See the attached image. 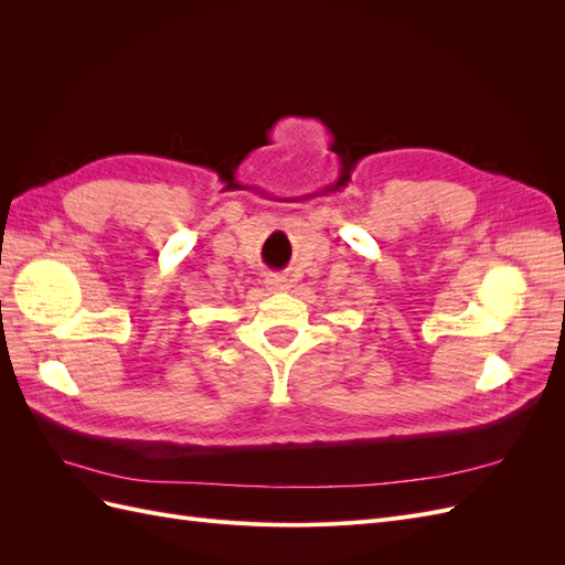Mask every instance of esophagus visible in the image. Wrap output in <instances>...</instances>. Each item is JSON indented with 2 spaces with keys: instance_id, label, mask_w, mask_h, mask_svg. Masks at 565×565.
Wrapping results in <instances>:
<instances>
[{
  "instance_id": "obj_1",
  "label": "esophagus",
  "mask_w": 565,
  "mask_h": 565,
  "mask_svg": "<svg viewBox=\"0 0 565 565\" xmlns=\"http://www.w3.org/2000/svg\"><path fill=\"white\" fill-rule=\"evenodd\" d=\"M266 285L273 287V289H278V292H285V289H289V280L282 278V276H268Z\"/></svg>"
}]
</instances>
